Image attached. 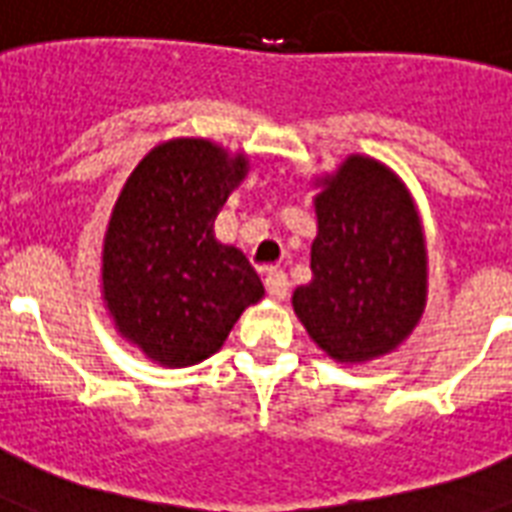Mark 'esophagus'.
Instances as JSON below:
<instances>
[{
  "label": "esophagus",
  "mask_w": 512,
  "mask_h": 512,
  "mask_svg": "<svg viewBox=\"0 0 512 512\" xmlns=\"http://www.w3.org/2000/svg\"><path fill=\"white\" fill-rule=\"evenodd\" d=\"M266 290L271 298H276V301H285L287 293H290V282H287L285 271H279V268H266Z\"/></svg>",
  "instance_id": "34e87169"
}]
</instances>
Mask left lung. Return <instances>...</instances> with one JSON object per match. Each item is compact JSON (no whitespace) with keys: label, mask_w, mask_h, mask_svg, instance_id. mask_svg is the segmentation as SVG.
<instances>
[{"label":"left lung","mask_w":512,"mask_h":512,"mask_svg":"<svg viewBox=\"0 0 512 512\" xmlns=\"http://www.w3.org/2000/svg\"><path fill=\"white\" fill-rule=\"evenodd\" d=\"M314 206L312 282L293 293L295 314L336 361L391 352L426 304V249L407 189L380 162L350 157Z\"/></svg>","instance_id":"1"}]
</instances>
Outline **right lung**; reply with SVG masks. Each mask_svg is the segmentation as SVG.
<instances>
[{
	"instance_id": "1",
	"label": "right lung",
	"mask_w": 512,
	"mask_h": 512,
	"mask_svg": "<svg viewBox=\"0 0 512 512\" xmlns=\"http://www.w3.org/2000/svg\"><path fill=\"white\" fill-rule=\"evenodd\" d=\"M246 160L208 140H170L121 189L102 249V290L119 331L165 366L222 347L263 282L244 252L219 244L214 219Z\"/></svg>"
}]
</instances>
